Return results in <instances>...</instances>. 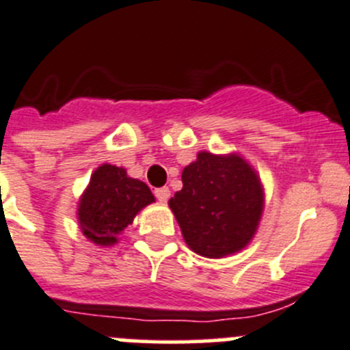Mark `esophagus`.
I'll return each instance as SVG.
<instances>
[{"label":"esophagus","instance_id":"esophagus-1","mask_svg":"<svg viewBox=\"0 0 350 350\" xmlns=\"http://www.w3.org/2000/svg\"><path fill=\"white\" fill-rule=\"evenodd\" d=\"M155 197L159 202H167L169 197H171V191H169L167 186H162V188H157Z\"/></svg>","mask_w":350,"mask_h":350}]
</instances>
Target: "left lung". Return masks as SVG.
Returning <instances> with one entry per match:
<instances>
[{"label":"left lung","instance_id":"8db88e82","mask_svg":"<svg viewBox=\"0 0 350 350\" xmlns=\"http://www.w3.org/2000/svg\"><path fill=\"white\" fill-rule=\"evenodd\" d=\"M181 179L169 207L186 245L211 259L245 249L264 211V188L252 165L238 153L200 152Z\"/></svg>","mask_w":350,"mask_h":350}]
</instances>
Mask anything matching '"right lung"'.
Segmentation results:
<instances>
[{
	"instance_id": "1",
	"label": "right lung",
	"mask_w": 350,
	"mask_h": 350,
	"mask_svg": "<svg viewBox=\"0 0 350 350\" xmlns=\"http://www.w3.org/2000/svg\"><path fill=\"white\" fill-rule=\"evenodd\" d=\"M152 202L155 197L148 186L129 178L126 169L112 164L100 165L79 198L77 219L81 231L100 247L116 245L136 214Z\"/></svg>"
}]
</instances>
